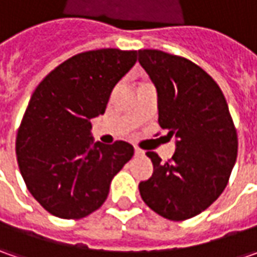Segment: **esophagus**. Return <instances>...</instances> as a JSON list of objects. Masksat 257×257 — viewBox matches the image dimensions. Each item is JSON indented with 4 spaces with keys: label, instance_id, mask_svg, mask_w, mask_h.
Masks as SVG:
<instances>
[{
    "label": "esophagus",
    "instance_id": "esophagus-1",
    "mask_svg": "<svg viewBox=\"0 0 257 257\" xmlns=\"http://www.w3.org/2000/svg\"><path fill=\"white\" fill-rule=\"evenodd\" d=\"M134 153H136V156H144V152L140 149V147H134Z\"/></svg>",
    "mask_w": 257,
    "mask_h": 257
}]
</instances>
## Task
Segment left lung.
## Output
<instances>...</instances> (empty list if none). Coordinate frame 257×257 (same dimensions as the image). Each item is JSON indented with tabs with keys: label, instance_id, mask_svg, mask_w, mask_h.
<instances>
[{
	"label": "left lung",
	"instance_id": "8db88e82",
	"mask_svg": "<svg viewBox=\"0 0 257 257\" xmlns=\"http://www.w3.org/2000/svg\"><path fill=\"white\" fill-rule=\"evenodd\" d=\"M139 63L157 90L160 127L176 137L169 162L147 153L154 172L139 190L157 214L186 220L224 190L237 157L236 128L220 87L199 65L159 50H140Z\"/></svg>",
	"mask_w": 257,
	"mask_h": 257
}]
</instances>
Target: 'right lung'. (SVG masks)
Listing matches in <instances>:
<instances>
[{
  "mask_svg": "<svg viewBox=\"0 0 257 257\" xmlns=\"http://www.w3.org/2000/svg\"><path fill=\"white\" fill-rule=\"evenodd\" d=\"M137 61V51L103 48L68 58L38 84L18 128L15 152L27 189L47 212L81 219L107 199L134 154L132 144L94 142L91 118Z\"/></svg>",
  "mask_w": 257,
  "mask_h": 257,
  "instance_id": "add662e5",
  "label": "right lung"
}]
</instances>
